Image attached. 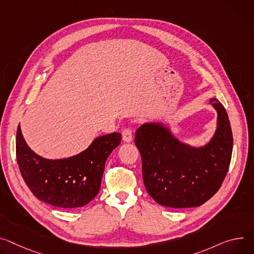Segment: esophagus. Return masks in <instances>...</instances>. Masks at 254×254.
<instances>
[{"label":"esophagus","instance_id":"34e87169","mask_svg":"<svg viewBox=\"0 0 254 254\" xmlns=\"http://www.w3.org/2000/svg\"><path fill=\"white\" fill-rule=\"evenodd\" d=\"M123 140L126 143H130L132 141V130L130 128H126L123 130Z\"/></svg>","mask_w":254,"mask_h":254}]
</instances>
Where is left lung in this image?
<instances>
[{"label": "left lung", "mask_w": 254, "mask_h": 254, "mask_svg": "<svg viewBox=\"0 0 254 254\" xmlns=\"http://www.w3.org/2000/svg\"><path fill=\"white\" fill-rule=\"evenodd\" d=\"M210 104L217 111V124L204 145L180 141L161 122L145 123L135 131L145 188L161 205L175 209L199 206L221 188L231 161L233 135L222 103L213 97Z\"/></svg>", "instance_id": "left-lung-1"}]
</instances>
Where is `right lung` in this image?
<instances>
[{
  "label": "right lung",
  "mask_w": 254,
  "mask_h": 254,
  "mask_svg": "<svg viewBox=\"0 0 254 254\" xmlns=\"http://www.w3.org/2000/svg\"><path fill=\"white\" fill-rule=\"evenodd\" d=\"M122 141L120 132L97 136L81 153L61 159H47L30 149L20 125L16 156L21 175L39 200L64 209L84 206L100 190L105 162Z\"/></svg>",
  "instance_id": "right-lung-1"
}]
</instances>
